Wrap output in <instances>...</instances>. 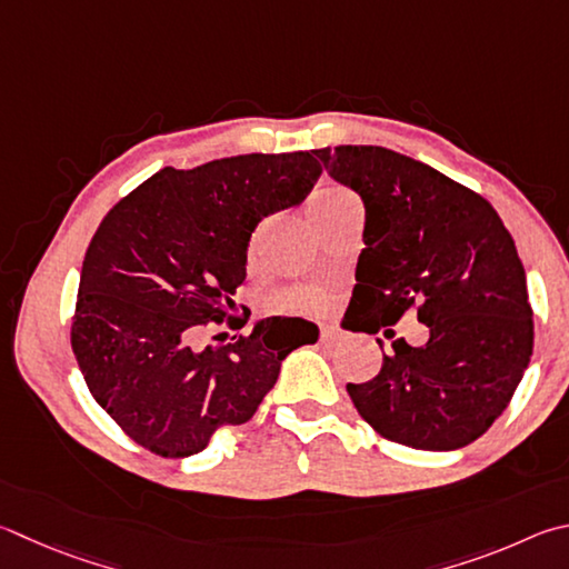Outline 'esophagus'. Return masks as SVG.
<instances>
[{
	"instance_id": "obj_1",
	"label": "esophagus",
	"mask_w": 569,
	"mask_h": 569,
	"mask_svg": "<svg viewBox=\"0 0 569 569\" xmlns=\"http://www.w3.org/2000/svg\"><path fill=\"white\" fill-rule=\"evenodd\" d=\"M336 340H338V333L333 328L320 330V343H336Z\"/></svg>"
}]
</instances>
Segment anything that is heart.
<instances>
[{
    "label": "heart",
    "mask_w": 569,
    "mask_h": 569,
    "mask_svg": "<svg viewBox=\"0 0 569 569\" xmlns=\"http://www.w3.org/2000/svg\"><path fill=\"white\" fill-rule=\"evenodd\" d=\"M350 201L356 199L348 191H340V189L318 191L311 199V203H308V213H311V219H316V216L326 213L330 209H338V206L350 203ZM261 231L263 226H258L253 231L249 241V256H253L256 243L261 239ZM326 303H328V296L320 291V288H288V291L278 293L271 301L273 308H303V311H318V308H326Z\"/></svg>",
    "instance_id": "b5f03b06"
}]
</instances>
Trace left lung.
I'll return each mask as SVG.
<instances>
[{"label": "left lung", "instance_id": "8db88e82", "mask_svg": "<svg viewBox=\"0 0 569 569\" xmlns=\"http://www.w3.org/2000/svg\"><path fill=\"white\" fill-rule=\"evenodd\" d=\"M313 153L366 206L350 298L358 330L378 333L410 308L430 330L420 348L392 340L373 380L348 383L350 400L400 446H470L508 408L532 356L528 281L510 231L480 193L398 151Z\"/></svg>", "mask_w": 569, "mask_h": 569}]
</instances>
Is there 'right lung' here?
<instances>
[{"label":"right lung","mask_w":569,"mask_h":569,"mask_svg":"<svg viewBox=\"0 0 569 569\" xmlns=\"http://www.w3.org/2000/svg\"><path fill=\"white\" fill-rule=\"evenodd\" d=\"M320 171L313 151L167 167L99 223L71 350L91 396L141 448L161 458L201 452L219 428L251 420L281 360L318 340L303 318H266L233 343L193 346L209 323H246L231 298L246 281L251 233L268 213L301 203Z\"/></svg>","instance_id":"right-lung-1"}]
</instances>
